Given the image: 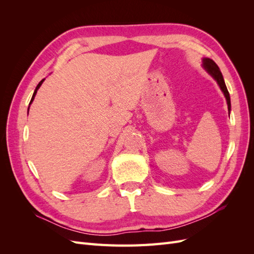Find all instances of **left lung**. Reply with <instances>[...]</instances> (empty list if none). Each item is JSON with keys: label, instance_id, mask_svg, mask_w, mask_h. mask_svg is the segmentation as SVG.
Returning <instances> with one entry per match:
<instances>
[{"label": "left lung", "instance_id": "8db88e82", "mask_svg": "<svg viewBox=\"0 0 254 254\" xmlns=\"http://www.w3.org/2000/svg\"><path fill=\"white\" fill-rule=\"evenodd\" d=\"M203 66H204L205 70L213 76V78L216 80L217 83L219 84L221 91L224 92V94L226 96L227 104H228V109L231 110V102H230V94H229V92H228V89H227V86H226V83H225L224 77H222V74H221V72L219 70L218 65L215 64L212 59H210V58H203Z\"/></svg>", "mask_w": 254, "mask_h": 254}]
</instances>
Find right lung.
Here are the masks:
<instances>
[{
	"instance_id": "obj_1",
	"label": "right lung",
	"mask_w": 254,
	"mask_h": 254,
	"mask_svg": "<svg viewBox=\"0 0 254 254\" xmlns=\"http://www.w3.org/2000/svg\"><path fill=\"white\" fill-rule=\"evenodd\" d=\"M43 80H44V79H42V80H41L39 83H38V86L36 87V90H35V92H34V94H33V97H32V99H30V103H29V104H32V102L34 101V98H35V95H36V93H37V91H38V89L40 88V86H41V84H42ZM28 109H29V107H28Z\"/></svg>"
}]
</instances>
